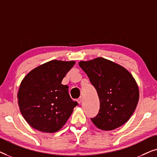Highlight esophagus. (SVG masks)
<instances>
[{
  "mask_svg": "<svg viewBox=\"0 0 157 157\" xmlns=\"http://www.w3.org/2000/svg\"><path fill=\"white\" fill-rule=\"evenodd\" d=\"M81 101H82V98H81V97H79V98H77V102H78V104H81Z\"/></svg>",
  "mask_w": 157,
  "mask_h": 157,
  "instance_id": "esophagus-1",
  "label": "esophagus"
}]
</instances>
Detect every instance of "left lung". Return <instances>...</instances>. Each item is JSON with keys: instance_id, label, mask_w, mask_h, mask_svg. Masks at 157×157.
I'll use <instances>...</instances> for the list:
<instances>
[{"instance_id": "8db88e82", "label": "left lung", "mask_w": 157, "mask_h": 157, "mask_svg": "<svg viewBox=\"0 0 157 157\" xmlns=\"http://www.w3.org/2000/svg\"><path fill=\"white\" fill-rule=\"evenodd\" d=\"M97 91L100 101L98 114L91 118L101 130L115 129L129 119L139 101L136 81L123 66L104 58L79 62Z\"/></svg>"}]
</instances>
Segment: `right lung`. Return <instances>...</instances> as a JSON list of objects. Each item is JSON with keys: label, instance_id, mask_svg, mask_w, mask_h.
Returning <instances> with one entry per match:
<instances>
[{"label": "right lung", "instance_id": "obj_1", "mask_svg": "<svg viewBox=\"0 0 157 157\" xmlns=\"http://www.w3.org/2000/svg\"><path fill=\"white\" fill-rule=\"evenodd\" d=\"M74 64V61L53 60L34 68L23 78L18 94V106L33 128L57 132L78 105L70 97L68 86L61 84Z\"/></svg>", "mask_w": 157, "mask_h": 157}]
</instances>
